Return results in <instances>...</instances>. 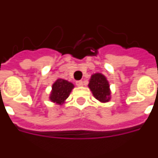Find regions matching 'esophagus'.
<instances>
[{"label": "esophagus", "instance_id": "1", "mask_svg": "<svg viewBox=\"0 0 158 158\" xmlns=\"http://www.w3.org/2000/svg\"><path fill=\"white\" fill-rule=\"evenodd\" d=\"M76 85H77V86H82L83 85L82 80H78V81H76Z\"/></svg>", "mask_w": 158, "mask_h": 158}]
</instances>
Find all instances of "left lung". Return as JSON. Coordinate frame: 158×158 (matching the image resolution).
<instances>
[{
	"label": "left lung",
	"instance_id": "1",
	"mask_svg": "<svg viewBox=\"0 0 158 158\" xmlns=\"http://www.w3.org/2000/svg\"><path fill=\"white\" fill-rule=\"evenodd\" d=\"M89 87L98 101L106 102L110 100V85L102 74L96 73L91 76Z\"/></svg>",
	"mask_w": 158,
	"mask_h": 158
}]
</instances>
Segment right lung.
<instances>
[{"label": "right lung", "instance_id": "obj_1", "mask_svg": "<svg viewBox=\"0 0 158 158\" xmlns=\"http://www.w3.org/2000/svg\"><path fill=\"white\" fill-rule=\"evenodd\" d=\"M73 88V85L72 83L61 79H57L53 85L52 92L49 98L52 102L61 103L68 98Z\"/></svg>", "mask_w": 158, "mask_h": 158}]
</instances>
